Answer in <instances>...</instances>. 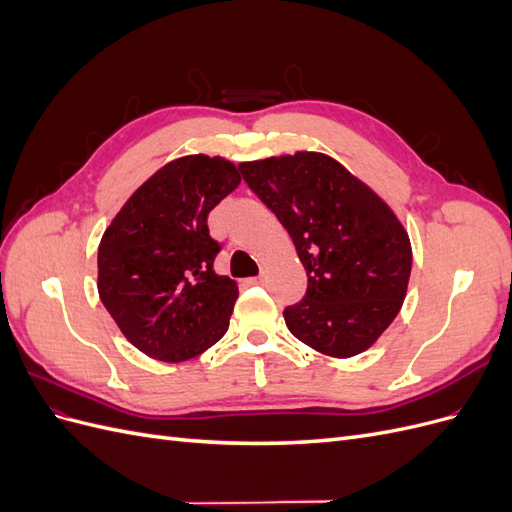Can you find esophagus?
Instances as JSON below:
<instances>
[{
    "instance_id": "obj_1",
    "label": "esophagus",
    "mask_w": 512,
    "mask_h": 512,
    "mask_svg": "<svg viewBox=\"0 0 512 512\" xmlns=\"http://www.w3.org/2000/svg\"><path fill=\"white\" fill-rule=\"evenodd\" d=\"M250 284H254V286H258V284H265V275H258V277H252V280H250Z\"/></svg>"
}]
</instances>
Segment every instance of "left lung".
<instances>
[{
    "mask_svg": "<svg viewBox=\"0 0 512 512\" xmlns=\"http://www.w3.org/2000/svg\"><path fill=\"white\" fill-rule=\"evenodd\" d=\"M239 170L307 271L303 301L284 309L290 333L335 359L374 346L404 305L412 271L410 237L395 211L320 151L241 162Z\"/></svg>",
    "mask_w": 512,
    "mask_h": 512,
    "instance_id": "obj_1",
    "label": "left lung"
}]
</instances>
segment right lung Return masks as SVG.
<instances>
[{"label":"right lung","mask_w":512,"mask_h":512,"mask_svg":"<svg viewBox=\"0 0 512 512\" xmlns=\"http://www.w3.org/2000/svg\"><path fill=\"white\" fill-rule=\"evenodd\" d=\"M241 183L220 156H183L156 170L119 209L98 245V294L143 354L181 363L228 331L239 286L213 269L207 215Z\"/></svg>","instance_id":"add662e5"}]
</instances>
